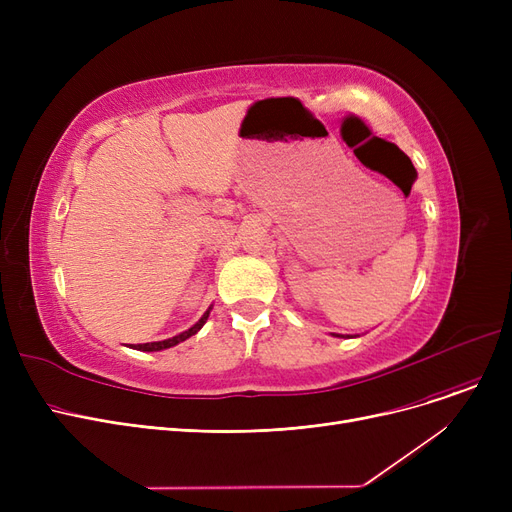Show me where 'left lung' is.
Here are the masks:
<instances>
[{
  "label": "left lung",
  "instance_id": "obj_1",
  "mask_svg": "<svg viewBox=\"0 0 512 512\" xmlns=\"http://www.w3.org/2000/svg\"><path fill=\"white\" fill-rule=\"evenodd\" d=\"M332 336H336V338H355V336H342V334H332Z\"/></svg>",
  "mask_w": 512,
  "mask_h": 512
}]
</instances>
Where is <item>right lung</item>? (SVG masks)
<instances>
[{"label": "right lung", "mask_w": 512, "mask_h": 512, "mask_svg": "<svg viewBox=\"0 0 512 512\" xmlns=\"http://www.w3.org/2000/svg\"><path fill=\"white\" fill-rule=\"evenodd\" d=\"M209 311H211V307L203 313V317L197 321L195 326H191L188 330H184V332H180V334H176V336H172V338H168V340H157V342H145V344H137V346H130V348H134V351H143V353H155V351H164V348H170V346H176V344H180V342H184L186 338H191V336H195L203 326H205V321H207V317H209Z\"/></svg>", "instance_id": "add662e5"}]
</instances>
